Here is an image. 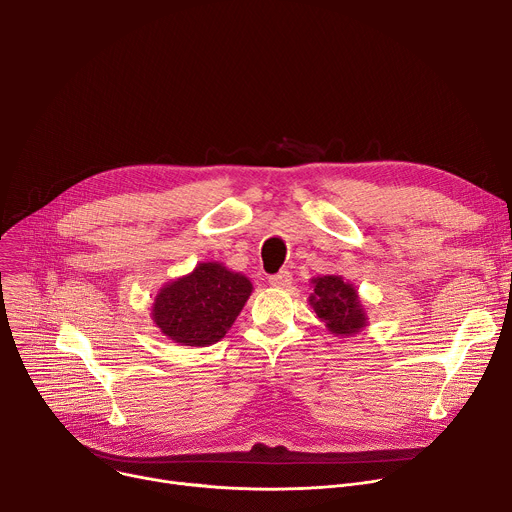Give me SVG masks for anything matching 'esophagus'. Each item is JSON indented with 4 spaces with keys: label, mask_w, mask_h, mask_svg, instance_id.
<instances>
[{
    "label": "esophagus",
    "mask_w": 512,
    "mask_h": 512,
    "mask_svg": "<svg viewBox=\"0 0 512 512\" xmlns=\"http://www.w3.org/2000/svg\"><path fill=\"white\" fill-rule=\"evenodd\" d=\"M291 281H293V274H291L289 270H281V272H277V274H272V277L268 279V283H270L272 287H279V289L289 287Z\"/></svg>",
    "instance_id": "34e87169"
}]
</instances>
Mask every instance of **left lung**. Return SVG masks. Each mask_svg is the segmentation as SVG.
<instances>
[{
	"instance_id": "obj_1",
	"label": "left lung",
	"mask_w": 512,
	"mask_h": 512,
	"mask_svg": "<svg viewBox=\"0 0 512 512\" xmlns=\"http://www.w3.org/2000/svg\"><path fill=\"white\" fill-rule=\"evenodd\" d=\"M313 293L309 305L326 328L336 336L359 334L367 326V313L357 289L336 274L311 279Z\"/></svg>"
}]
</instances>
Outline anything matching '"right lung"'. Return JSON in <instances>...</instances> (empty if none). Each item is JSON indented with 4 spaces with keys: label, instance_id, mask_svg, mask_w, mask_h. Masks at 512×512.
Returning <instances> with one entry per match:
<instances>
[{
    "label": "right lung",
    "instance_id": "obj_1",
    "mask_svg": "<svg viewBox=\"0 0 512 512\" xmlns=\"http://www.w3.org/2000/svg\"><path fill=\"white\" fill-rule=\"evenodd\" d=\"M252 283L221 262H201L155 295L151 318L170 340L184 346L219 342L240 316Z\"/></svg>",
    "mask_w": 512,
    "mask_h": 512
}]
</instances>
